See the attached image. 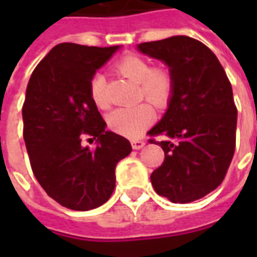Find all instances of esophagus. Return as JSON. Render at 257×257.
Instances as JSON below:
<instances>
[{"mask_svg": "<svg viewBox=\"0 0 257 257\" xmlns=\"http://www.w3.org/2000/svg\"><path fill=\"white\" fill-rule=\"evenodd\" d=\"M131 143H132V147H134L135 150H140V149H143L146 145L145 140H142V139H135L132 140Z\"/></svg>", "mask_w": 257, "mask_h": 257, "instance_id": "esophagus-1", "label": "esophagus"}]
</instances>
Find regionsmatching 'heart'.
<instances>
[{
  "mask_svg": "<svg viewBox=\"0 0 257 257\" xmlns=\"http://www.w3.org/2000/svg\"><path fill=\"white\" fill-rule=\"evenodd\" d=\"M115 71L125 78L139 84L140 96L157 108H165L172 99L175 79L172 73L164 67H153L146 59L125 56L115 64ZM107 81L104 74L96 73L89 81V97L99 108L108 106L106 96ZM150 104L142 103L135 107H119L107 117V125L112 132L136 139L154 121V110Z\"/></svg>",
  "mask_w": 257,
  "mask_h": 257,
  "instance_id": "b5f03b06",
  "label": "heart"
}]
</instances>
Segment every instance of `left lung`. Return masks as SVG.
Returning a JSON list of instances; mask_svg holds the SVG:
<instances>
[{
    "instance_id": "8db88e82",
    "label": "left lung",
    "mask_w": 257,
    "mask_h": 257,
    "mask_svg": "<svg viewBox=\"0 0 257 257\" xmlns=\"http://www.w3.org/2000/svg\"><path fill=\"white\" fill-rule=\"evenodd\" d=\"M140 52L167 63L175 90L150 136L165 135V158L151 173L158 195L187 204L219 187L235 150L237 107L231 84L215 53L198 40L175 36L143 42Z\"/></svg>"
}]
</instances>
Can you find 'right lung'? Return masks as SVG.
I'll return each instance as SVG.
<instances>
[{
  "mask_svg": "<svg viewBox=\"0 0 257 257\" xmlns=\"http://www.w3.org/2000/svg\"><path fill=\"white\" fill-rule=\"evenodd\" d=\"M118 49L59 44L27 85L22 114L31 169L48 195L68 209L104 204L115 187V165L132 151L129 140L106 131L89 97L92 75ZM85 134L96 139L95 149L80 145Z\"/></svg>",
  "mask_w": 257,
  "mask_h": 257,
  "instance_id": "1",
  "label": "right lung"
}]
</instances>
